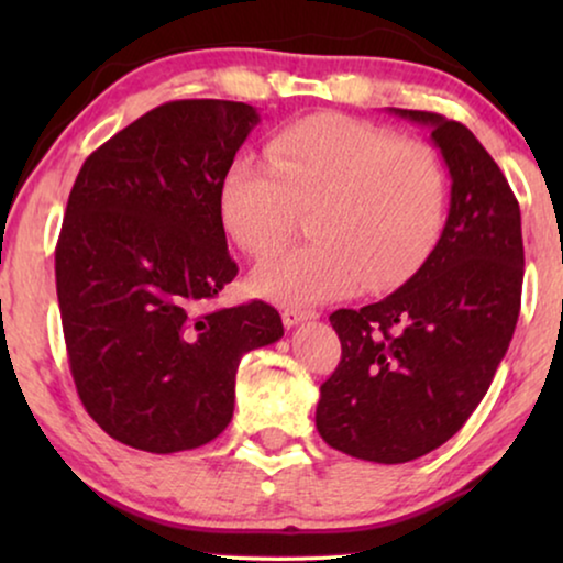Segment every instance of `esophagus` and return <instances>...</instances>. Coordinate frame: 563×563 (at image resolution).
I'll use <instances>...</instances> for the list:
<instances>
[{
    "mask_svg": "<svg viewBox=\"0 0 563 563\" xmlns=\"http://www.w3.org/2000/svg\"><path fill=\"white\" fill-rule=\"evenodd\" d=\"M314 318H318V312L314 310H297V307H287V310L282 312V320L287 328L299 325V322H305V320H314Z\"/></svg>",
    "mask_w": 563,
    "mask_h": 563,
    "instance_id": "obj_1",
    "label": "esophagus"
}]
</instances>
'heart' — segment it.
<instances>
[{"label":"heart","instance_id":"1","mask_svg":"<svg viewBox=\"0 0 563 563\" xmlns=\"http://www.w3.org/2000/svg\"><path fill=\"white\" fill-rule=\"evenodd\" d=\"M266 158L238 156L220 179V220L238 249L268 258L310 212V243L258 266L251 287L282 305L391 289L441 238L449 176L426 143L343 114H314L272 135Z\"/></svg>","mask_w":563,"mask_h":563}]
</instances>
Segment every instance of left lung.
<instances>
[{
	"label": "left lung",
	"instance_id": "1",
	"mask_svg": "<svg viewBox=\"0 0 563 563\" xmlns=\"http://www.w3.org/2000/svg\"><path fill=\"white\" fill-rule=\"evenodd\" d=\"M430 128L451 174L441 241L382 302L335 310L341 364L322 382L314 426L353 459L405 464L451 435L487 395L520 314V205L472 130L395 110Z\"/></svg>",
	"mask_w": 563,
	"mask_h": 563
}]
</instances>
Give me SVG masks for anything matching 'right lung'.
Returning <instances> with one entry per match:
<instances>
[{
	"label": "right lung",
	"mask_w": 563,
	"mask_h": 563,
	"mask_svg": "<svg viewBox=\"0 0 563 563\" xmlns=\"http://www.w3.org/2000/svg\"><path fill=\"white\" fill-rule=\"evenodd\" d=\"M251 104L176 99L84 161L56 245V291L81 405L114 441L191 451L228 428L243 353L279 341L272 305L212 310L235 279L220 179Z\"/></svg>",
	"instance_id": "obj_1"
}]
</instances>
